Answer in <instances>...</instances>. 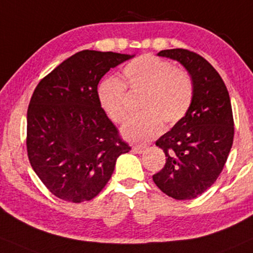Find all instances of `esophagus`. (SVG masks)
I'll list each match as a JSON object with an SVG mask.
<instances>
[{"label":"esophagus","instance_id":"34e87169","mask_svg":"<svg viewBox=\"0 0 253 253\" xmlns=\"http://www.w3.org/2000/svg\"><path fill=\"white\" fill-rule=\"evenodd\" d=\"M144 150H145V148L142 145H133L132 146V151L136 152V154H143Z\"/></svg>","mask_w":253,"mask_h":253}]
</instances>
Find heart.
Wrapping results in <instances>:
<instances>
[{
    "mask_svg": "<svg viewBox=\"0 0 253 253\" xmlns=\"http://www.w3.org/2000/svg\"><path fill=\"white\" fill-rule=\"evenodd\" d=\"M131 92H143L141 116L122 127L127 141L144 143L157 137L167 126H174L188 114L193 99V83L188 71L174 68L169 61L143 55L123 69ZM99 105L115 123H123L129 112L126 85L116 77H107L97 89Z\"/></svg>",
    "mask_w": 253,
    "mask_h": 253,
    "instance_id": "b5f03b06",
    "label": "heart"
}]
</instances>
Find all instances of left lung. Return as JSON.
I'll use <instances>...</instances> for the list:
<instances>
[{"label":"left lung","instance_id":"obj_1","mask_svg":"<svg viewBox=\"0 0 253 253\" xmlns=\"http://www.w3.org/2000/svg\"><path fill=\"white\" fill-rule=\"evenodd\" d=\"M179 62L193 83L188 114L156 142L167 157L152 176L165 195L178 201L198 197L216 182L233 143V116L229 91L209 62L186 49L157 54Z\"/></svg>","mask_w":253,"mask_h":253}]
</instances>
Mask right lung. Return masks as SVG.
I'll return each instance as SVG.
<instances>
[{
	"mask_svg": "<svg viewBox=\"0 0 253 253\" xmlns=\"http://www.w3.org/2000/svg\"><path fill=\"white\" fill-rule=\"evenodd\" d=\"M135 55L82 50L39 83L27 114V151L39 178L56 197L90 201L131 150L102 110L99 81Z\"/></svg>",
	"mask_w": 253,
	"mask_h": 253,
	"instance_id": "add662e5",
	"label": "right lung"
}]
</instances>
